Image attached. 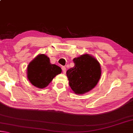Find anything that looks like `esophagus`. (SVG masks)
<instances>
[{"label":"esophagus","instance_id":"34e87169","mask_svg":"<svg viewBox=\"0 0 133 133\" xmlns=\"http://www.w3.org/2000/svg\"><path fill=\"white\" fill-rule=\"evenodd\" d=\"M62 71H63V73L64 74H66V68L64 66L62 67Z\"/></svg>","mask_w":133,"mask_h":133}]
</instances>
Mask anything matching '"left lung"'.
Listing matches in <instances>:
<instances>
[{
  "label": "left lung",
  "instance_id": "8db88e82",
  "mask_svg": "<svg viewBox=\"0 0 133 133\" xmlns=\"http://www.w3.org/2000/svg\"><path fill=\"white\" fill-rule=\"evenodd\" d=\"M73 60L75 66L66 72L69 85L74 93L83 94L91 90L98 83L102 75L100 64L88 54Z\"/></svg>",
  "mask_w": 133,
  "mask_h": 133
}]
</instances>
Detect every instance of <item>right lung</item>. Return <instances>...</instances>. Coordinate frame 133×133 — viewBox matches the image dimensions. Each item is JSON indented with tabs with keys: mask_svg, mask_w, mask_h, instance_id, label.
<instances>
[{
	"mask_svg": "<svg viewBox=\"0 0 133 133\" xmlns=\"http://www.w3.org/2000/svg\"><path fill=\"white\" fill-rule=\"evenodd\" d=\"M62 73V69L51 64L50 58L43 54L38 55L30 63L27 69V76L31 84L39 89H43L56 75Z\"/></svg>",
	"mask_w": 133,
	"mask_h": 133,
	"instance_id": "1",
	"label": "right lung"
}]
</instances>
